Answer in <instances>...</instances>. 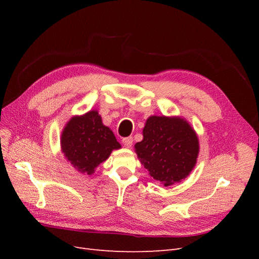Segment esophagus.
Returning <instances> with one entry per match:
<instances>
[{
    "instance_id": "34e87169",
    "label": "esophagus",
    "mask_w": 259,
    "mask_h": 259,
    "mask_svg": "<svg viewBox=\"0 0 259 259\" xmlns=\"http://www.w3.org/2000/svg\"><path fill=\"white\" fill-rule=\"evenodd\" d=\"M122 143L124 145V147L126 148H131L133 145V138L132 137H126V138H123L122 139Z\"/></svg>"
}]
</instances>
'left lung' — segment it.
<instances>
[{"label":"left lung","instance_id":"1","mask_svg":"<svg viewBox=\"0 0 259 259\" xmlns=\"http://www.w3.org/2000/svg\"><path fill=\"white\" fill-rule=\"evenodd\" d=\"M135 145L137 158L149 175L165 187L187 178L197 164L199 138L182 116L151 115Z\"/></svg>","mask_w":259,"mask_h":259}]
</instances>
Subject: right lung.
Returning a JSON list of instances; mask_svg holds the SVG:
<instances>
[{"label":"right lung","instance_id":"add662e5","mask_svg":"<svg viewBox=\"0 0 259 259\" xmlns=\"http://www.w3.org/2000/svg\"><path fill=\"white\" fill-rule=\"evenodd\" d=\"M60 147L72 167L84 175H92L121 145L113 132L104 125L98 111L91 110L73 115L67 122L61 132Z\"/></svg>","mask_w":259,"mask_h":259}]
</instances>
